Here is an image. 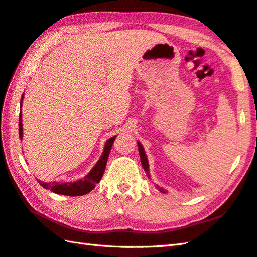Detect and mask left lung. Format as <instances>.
<instances>
[{
    "mask_svg": "<svg viewBox=\"0 0 257 257\" xmlns=\"http://www.w3.org/2000/svg\"><path fill=\"white\" fill-rule=\"evenodd\" d=\"M138 148H139V155H140V160H141V165H143L145 171L149 174V165H148V160H147V157H146V154H145V150L143 148V146H141V144L138 141ZM158 190L160 191V192L162 193H166V191L163 190L162 188L158 187L157 188Z\"/></svg>",
    "mask_w": 257,
    "mask_h": 257,
    "instance_id": "obj_1",
    "label": "left lung"
}]
</instances>
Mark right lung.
Returning <instances> with one entry per match:
<instances>
[{
	"mask_svg": "<svg viewBox=\"0 0 257 257\" xmlns=\"http://www.w3.org/2000/svg\"><path fill=\"white\" fill-rule=\"evenodd\" d=\"M22 99H23V96H22ZM21 116L22 114L20 112L19 135H20V138L22 139V137H23V134H22V118H21ZM114 139H116V136L107 140V143L105 145V150H103L100 159L98 160L96 166L92 168V170L88 174H87L84 179L78 180V181H76V182H64V183L50 182V183H47V182L38 181V183H40L43 188L53 191L54 193L69 195V196L84 195L86 193L90 192V191L95 188V185L100 181L102 178V174H103V172H105L109 152H110V149H111Z\"/></svg>",
	"mask_w": 257,
	"mask_h": 257,
	"instance_id": "obj_1",
	"label": "right lung"
}]
</instances>
